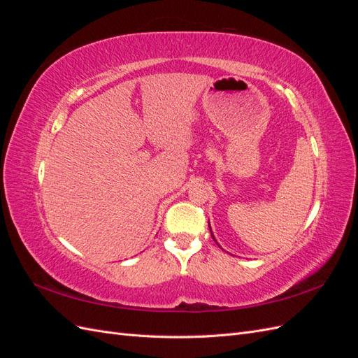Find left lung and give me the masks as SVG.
Segmentation results:
<instances>
[{
	"mask_svg": "<svg viewBox=\"0 0 358 358\" xmlns=\"http://www.w3.org/2000/svg\"><path fill=\"white\" fill-rule=\"evenodd\" d=\"M209 229H210V225H209ZM210 233H212V230H210ZM212 237H213V234H212ZM213 239H215V237H213Z\"/></svg>",
	"mask_w": 358,
	"mask_h": 358,
	"instance_id": "left-lung-1",
	"label": "left lung"
}]
</instances>
